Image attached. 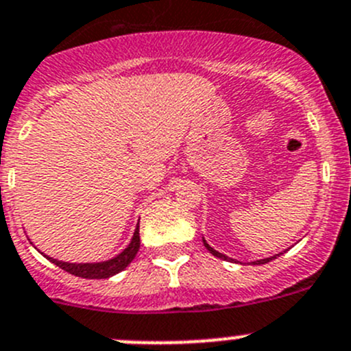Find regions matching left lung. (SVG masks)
<instances>
[{"label":"left lung","mask_w":351,"mask_h":351,"mask_svg":"<svg viewBox=\"0 0 351 351\" xmlns=\"http://www.w3.org/2000/svg\"><path fill=\"white\" fill-rule=\"evenodd\" d=\"M202 241H204V247L207 248V250L210 252V254L214 255V257H217V258H223V261H230V262H237L234 261V258H231V257H228V255H224V254H221V252H217V250H214L213 247H210L209 243H207L206 240H204L202 238ZM281 254H283V252H281ZM281 254H276V255H273V257H267V258H261V261H254L252 262V264H257V266H261V264H267V262H271L273 261V258H276V257H280Z\"/></svg>","instance_id":"left-lung-1"}]
</instances>
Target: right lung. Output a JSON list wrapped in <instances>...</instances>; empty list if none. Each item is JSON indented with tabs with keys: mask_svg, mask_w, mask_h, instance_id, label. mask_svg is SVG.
<instances>
[{
	"mask_svg": "<svg viewBox=\"0 0 351 351\" xmlns=\"http://www.w3.org/2000/svg\"><path fill=\"white\" fill-rule=\"evenodd\" d=\"M138 248H141V233H138V223L137 228L134 231V237H132L130 243L127 245L125 250H121L117 257L108 258V261L103 262H64V261H58V258L49 257L46 254H40L51 261L53 264H56L58 267H61L66 273L73 274V276L78 278H85V280H108V278L114 276V274L121 273L125 267L130 264L132 261L137 255Z\"/></svg>",
	"mask_w": 351,
	"mask_h": 351,
	"instance_id": "obj_1",
	"label": "right lung"
}]
</instances>
